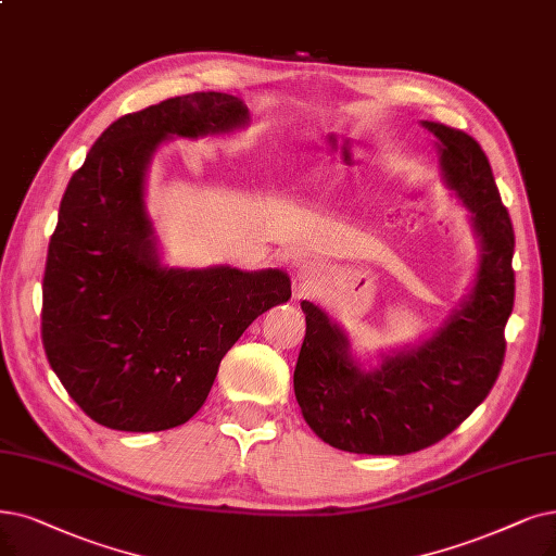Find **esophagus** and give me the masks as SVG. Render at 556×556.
I'll use <instances>...</instances> for the list:
<instances>
[{"mask_svg": "<svg viewBox=\"0 0 556 556\" xmlns=\"http://www.w3.org/2000/svg\"><path fill=\"white\" fill-rule=\"evenodd\" d=\"M319 278H321V266L317 262H303V264H299L296 282H299L301 290H305V287H313Z\"/></svg>", "mask_w": 556, "mask_h": 556, "instance_id": "esophagus-1", "label": "esophagus"}]
</instances>
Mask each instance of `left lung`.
I'll return each mask as SVG.
<instances>
[{
  "label": "left lung",
  "mask_w": 556,
  "mask_h": 556,
  "mask_svg": "<svg viewBox=\"0 0 556 556\" xmlns=\"http://www.w3.org/2000/svg\"><path fill=\"white\" fill-rule=\"evenodd\" d=\"M435 137L440 177L470 212L479 264L468 290L429 338L381 353L376 367L353 358L351 340L303 301L305 340L294 369L301 413L330 447L404 456L435 445L497 381L504 326L514 309V226L481 146L460 129L421 121Z\"/></svg>",
  "instance_id": "obj_1"
}]
</instances>
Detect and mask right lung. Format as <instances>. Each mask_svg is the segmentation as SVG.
Instances as JSON below:
<instances>
[{"label":"right lung","instance_id":"1","mask_svg":"<svg viewBox=\"0 0 556 556\" xmlns=\"http://www.w3.org/2000/svg\"><path fill=\"white\" fill-rule=\"evenodd\" d=\"M247 125L249 106L228 93L152 104L111 123L63 193L42 278V346L75 404L106 429L185 425L241 332L292 296L282 269L166 266L146 207L164 141Z\"/></svg>","mask_w":556,"mask_h":556}]
</instances>
